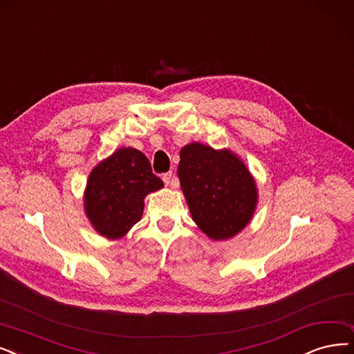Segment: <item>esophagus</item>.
I'll return each instance as SVG.
<instances>
[{
	"instance_id": "obj_1",
	"label": "esophagus",
	"mask_w": 354,
	"mask_h": 354,
	"mask_svg": "<svg viewBox=\"0 0 354 354\" xmlns=\"http://www.w3.org/2000/svg\"><path fill=\"white\" fill-rule=\"evenodd\" d=\"M162 180H164V183H165L167 186H169V187H177V181L174 180V176H173L171 171L162 174Z\"/></svg>"
}]
</instances>
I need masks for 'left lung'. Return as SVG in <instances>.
Returning <instances> with one entry per match:
<instances>
[{
    "label": "left lung",
    "instance_id": "left-lung-1",
    "mask_svg": "<svg viewBox=\"0 0 354 354\" xmlns=\"http://www.w3.org/2000/svg\"><path fill=\"white\" fill-rule=\"evenodd\" d=\"M178 178L193 221L209 238H231L250 222L257 187L231 151L186 145L180 152Z\"/></svg>",
    "mask_w": 354,
    "mask_h": 354
}]
</instances>
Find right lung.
Wrapping results in <instances>:
<instances>
[{
  "label": "right lung",
  "mask_w": 354,
  "mask_h": 354,
  "mask_svg": "<svg viewBox=\"0 0 354 354\" xmlns=\"http://www.w3.org/2000/svg\"><path fill=\"white\" fill-rule=\"evenodd\" d=\"M162 186L142 152L120 148L91 171L84 199L86 214L98 234L120 238L140 221L144 197Z\"/></svg>",
  "instance_id": "1"
}]
</instances>
